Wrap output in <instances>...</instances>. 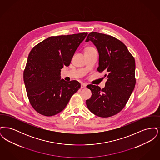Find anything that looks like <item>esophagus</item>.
Wrapping results in <instances>:
<instances>
[{
  "mask_svg": "<svg viewBox=\"0 0 160 160\" xmlns=\"http://www.w3.org/2000/svg\"><path fill=\"white\" fill-rule=\"evenodd\" d=\"M86 86H87V84L82 83V84H81V88L82 89H84V88H86Z\"/></svg>",
  "mask_w": 160,
  "mask_h": 160,
  "instance_id": "obj_1",
  "label": "esophagus"
}]
</instances>
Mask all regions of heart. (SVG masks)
I'll use <instances>...</instances> for the list:
<instances>
[{
    "label": "heart",
    "instance_id": "obj_1",
    "mask_svg": "<svg viewBox=\"0 0 160 160\" xmlns=\"http://www.w3.org/2000/svg\"><path fill=\"white\" fill-rule=\"evenodd\" d=\"M93 49H95V48H93V47H88V48L86 49V50H93Z\"/></svg>",
    "mask_w": 160,
    "mask_h": 160
}]
</instances>
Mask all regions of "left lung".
<instances>
[{"mask_svg":"<svg viewBox=\"0 0 160 160\" xmlns=\"http://www.w3.org/2000/svg\"><path fill=\"white\" fill-rule=\"evenodd\" d=\"M91 41L99 53L98 71L105 72V88L89 84L91 98L86 101L92 113L108 118L120 112L126 105L136 85V63L127 47L120 40L103 33H90L86 42Z\"/></svg>","mask_w":160,"mask_h":160,"instance_id":"1","label":"left lung"}]
</instances>
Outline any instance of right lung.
I'll return each mask as SVG.
<instances>
[{
  "label": "right lung",
  "mask_w": 160,
  "mask_h": 160,
  "mask_svg": "<svg viewBox=\"0 0 160 160\" xmlns=\"http://www.w3.org/2000/svg\"><path fill=\"white\" fill-rule=\"evenodd\" d=\"M88 33L51 37L35 46L28 56L23 79L31 106L39 114L62 112L81 87L76 80L61 79V69L69 65Z\"/></svg>",
  "instance_id": "add662e5"
}]
</instances>
